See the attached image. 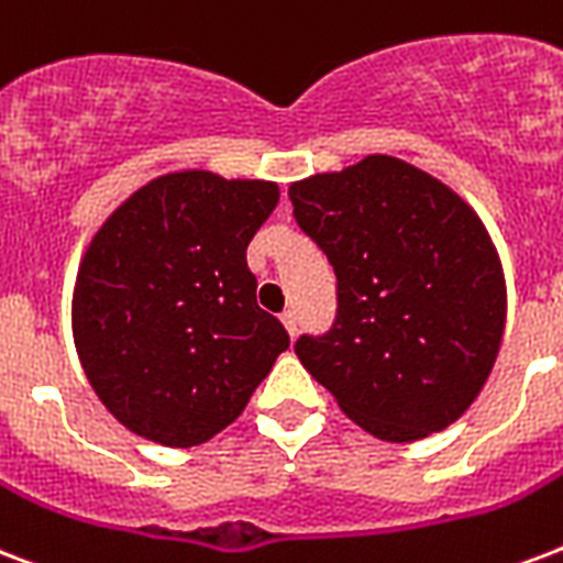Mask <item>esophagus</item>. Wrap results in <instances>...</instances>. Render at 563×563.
Instances as JSON below:
<instances>
[{"label":"esophagus","instance_id":"1","mask_svg":"<svg viewBox=\"0 0 563 563\" xmlns=\"http://www.w3.org/2000/svg\"><path fill=\"white\" fill-rule=\"evenodd\" d=\"M280 321H283V328H286V333H289V336L295 339V333H298V319H295V312L286 310L280 316Z\"/></svg>","mask_w":563,"mask_h":563}]
</instances>
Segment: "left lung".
Segmentation results:
<instances>
[{"mask_svg":"<svg viewBox=\"0 0 563 563\" xmlns=\"http://www.w3.org/2000/svg\"><path fill=\"white\" fill-rule=\"evenodd\" d=\"M336 274V321L295 354L351 422L413 443L461 419L493 372L508 291L472 206L396 156L289 186Z\"/></svg>","mask_w":563,"mask_h":563,"instance_id":"obj_1","label":"left lung"}]
</instances>
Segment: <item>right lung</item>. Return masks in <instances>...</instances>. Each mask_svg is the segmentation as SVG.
Here are the masks:
<instances>
[{"instance_id": "obj_1", "label": "right lung", "mask_w": 563, "mask_h": 563, "mask_svg": "<svg viewBox=\"0 0 563 563\" xmlns=\"http://www.w3.org/2000/svg\"><path fill=\"white\" fill-rule=\"evenodd\" d=\"M277 200V183L174 170L93 233L73 286V342L132 434L170 449L212 440L289 349L244 260Z\"/></svg>"}]
</instances>
